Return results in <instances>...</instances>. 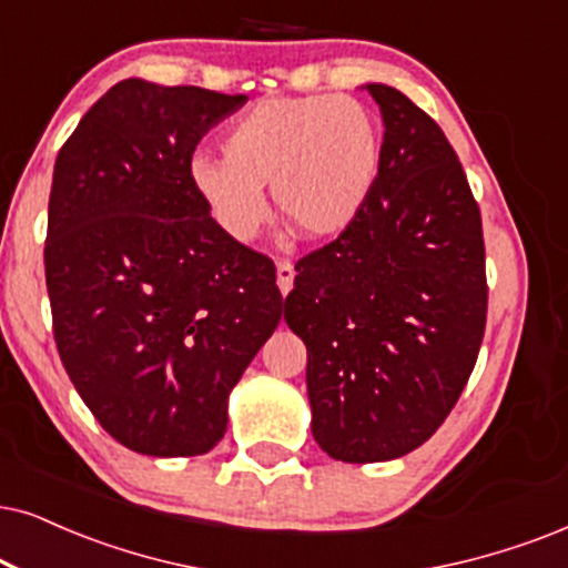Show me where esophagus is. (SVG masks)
Listing matches in <instances>:
<instances>
[{
  "label": "esophagus",
  "instance_id": "esophagus-1",
  "mask_svg": "<svg viewBox=\"0 0 568 568\" xmlns=\"http://www.w3.org/2000/svg\"><path fill=\"white\" fill-rule=\"evenodd\" d=\"M293 277H296V270H293L291 262H277V288L283 296H288L293 288Z\"/></svg>",
  "mask_w": 568,
  "mask_h": 568
}]
</instances>
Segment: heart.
Listing matches in <instances>:
<instances>
[{
	"label": "heart",
	"mask_w": 568,
	"mask_h": 568,
	"mask_svg": "<svg viewBox=\"0 0 568 568\" xmlns=\"http://www.w3.org/2000/svg\"><path fill=\"white\" fill-rule=\"evenodd\" d=\"M222 149L225 156L193 154L189 178L235 241H248L267 220L264 183L308 239L341 235L362 214L383 162L372 112L341 93L264 99L235 120Z\"/></svg>",
	"instance_id": "b5f03b06"
}]
</instances>
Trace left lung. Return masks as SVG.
<instances>
[{"mask_svg":"<svg viewBox=\"0 0 568 568\" xmlns=\"http://www.w3.org/2000/svg\"><path fill=\"white\" fill-rule=\"evenodd\" d=\"M383 162L364 210L296 264L285 322L306 343L312 435L329 458H400L435 435L475 369L487 317L479 206L440 125L367 83Z\"/></svg>","mask_w":568,"mask_h":568,"instance_id":"obj_1","label":"left lung"}]
</instances>
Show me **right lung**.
I'll return each mask as SVG.
<instances>
[{"label":"right lung","mask_w":568,"mask_h":568,"mask_svg":"<svg viewBox=\"0 0 568 568\" xmlns=\"http://www.w3.org/2000/svg\"><path fill=\"white\" fill-rule=\"evenodd\" d=\"M246 93L128 78L54 162L44 246L54 341L99 425L143 456H201L275 333V264L231 239L189 178Z\"/></svg>","instance_id":"obj_1"}]
</instances>
